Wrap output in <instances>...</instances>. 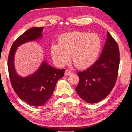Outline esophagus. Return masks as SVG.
Wrapping results in <instances>:
<instances>
[{"label":"esophagus","mask_w":132,"mask_h":132,"mask_svg":"<svg viewBox=\"0 0 132 132\" xmlns=\"http://www.w3.org/2000/svg\"><path fill=\"white\" fill-rule=\"evenodd\" d=\"M71 72L69 70L67 69V70H66L65 73H64V76H69V75L71 74Z\"/></svg>","instance_id":"obj_1"}]
</instances>
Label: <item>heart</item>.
<instances>
[{
    "label": "heart",
    "instance_id": "obj_1",
    "mask_svg": "<svg viewBox=\"0 0 132 132\" xmlns=\"http://www.w3.org/2000/svg\"><path fill=\"white\" fill-rule=\"evenodd\" d=\"M102 46L101 39L95 33L72 31L59 36L58 44L51 46L50 52L53 61L62 66L70 61L77 68L86 69L96 61Z\"/></svg>",
    "mask_w": 132,
    "mask_h": 132
}]
</instances>
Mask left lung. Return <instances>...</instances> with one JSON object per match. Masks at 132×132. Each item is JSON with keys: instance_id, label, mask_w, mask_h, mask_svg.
<instances>
[{"instance_id": "1", "label": "left lung", "mask_w": 132, "mask_h": 132, "mask_svg": "<svg viewBox=\"0 0 132 132\" xmlns=\"http://www.w3.org/2000/svg\"><path fill=\"white\" fill-rule=\"evenodd\" d=\"M120 63L117 43L107 32V38L99 59L85 70L78 72L79 84L76 90L89 104L97 103L106 97L114 86Z\"/></svg>"}]
</instances>
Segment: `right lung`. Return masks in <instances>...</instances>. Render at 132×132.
Returning a JSON list of instances; mask_svg holds the SVG:
<instances>
[{
	"label": "right lung",
	"mask_w": 132,
	"mask_h": 132,
	"mask_svg": "<svg viewBox=\"0 0 132 132\" xmlns=\"http://www.w3.org/2000/svg\"><path fill=\"white\" fill-rule=\"evenodd\" d=\"M43 27L27 30L15 41L8 58L10 81L15 92L20 99L33 106H40L51 97L59 79L64 76V69H56L43 61L37 70L26 77L18 75L14 65V57L18 47L25 43L42 38Z\"/></svg>",
	"instance_id": "obj_1"
}]
</instances>
